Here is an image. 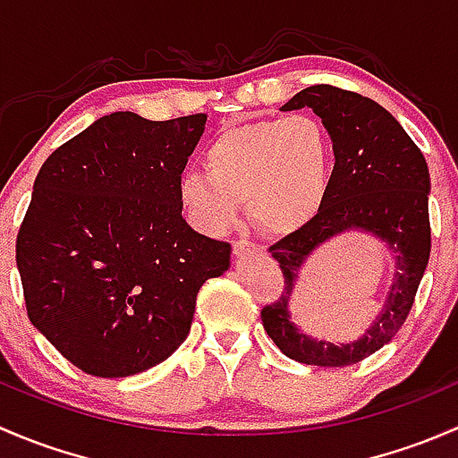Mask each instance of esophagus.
Segmentation results:
<instances>
[{"label": "esophagus", "instance_id": "obj_1", "mask_svg": "<svg viewBox=\"0 0 458 458\" xmlns=\"http://www.w3.org/2000/svg\"><path fill=\"white\" fill-rule=\"evenodd\" d=\"M233 252H234V255H237V257L261 255L263 246H259V243L250 242V239H237V242L233 243Z\"/></svg>", "mask_w": 458, "mask_h": 458}]
</instances>
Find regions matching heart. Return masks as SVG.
<instances>
[{"label":"heart","mask_w":458,"mask_h":458,"mask_svg":"<svg viewBox=\"0 0 458 458\" xmlns=\"http://www.w3.org/2000/svg\"><path fill=\"white\" fill-rule=\"evenodd\" d=\"M335 143L315 114L263 119L221 132L203 152V173L179 179V201L203 233H225L242 201L267 233L303 228L332 182Z\"/></svg>","instance_id":"obj_1"}]
</instances>
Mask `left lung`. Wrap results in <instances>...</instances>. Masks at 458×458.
I'll return each mask as SVG.
<instances>
[{"label": "left lung", "instance_id": "1", "mask_svg": "<svg viewBox=\"0 0 458 458\" xmlns=\"http://www.w3.org/2000/svg\"><path fill=\"white\" fill-rule=\"evenodd\" d=\"M308 106L335 143L330 191L315 219L267 248L284 275V290L261 308L267 336L285 357L323 368L363 361L392 341L412 310L429 246V173L423 152L383 106L359 92L317 84L297 92L281 110ZM350 227L381 236L397 252V276L375 326L357 344L332 346L301 335L287 315L298 267L317 245Z\"/></svg>", "mask_w": 458, "mask_h": 458}]
</instances>
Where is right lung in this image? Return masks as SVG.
<instances>
[{"mask_svg":"<svg viewBox=\"0 0 458 458\" xmlns=\"http://www.w3.org/2000/svg\"><path fill=\"white\" fill-rule=\"evenodd\" d=\"M208 114L148 122L113 113L41 165L17 233L32 326L92 377H131L191 332L199 288L230 243L182 216L179 179Z\"/></svg>","mask_w":458,"mask_h":458,"instance_id":"right-lung-1","label":"right lung"}]
</instances>
